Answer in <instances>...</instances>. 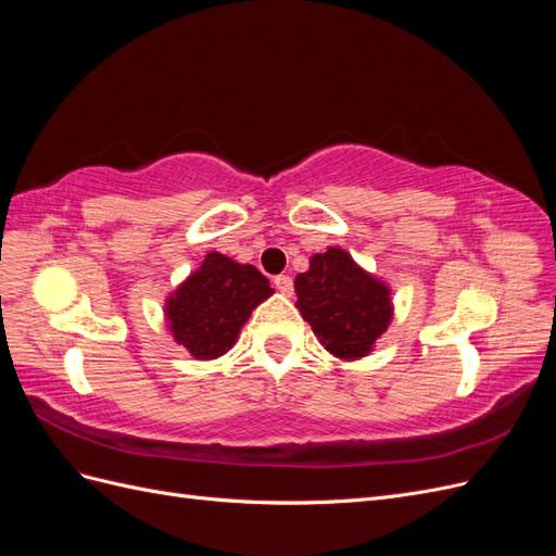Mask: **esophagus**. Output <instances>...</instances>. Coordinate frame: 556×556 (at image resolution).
I'll list each match as a JSON object with an SVG mask.
<instances>
[{"label": "esophagus", "instance_id": "esophagus-1", "mask_svg": "<svg viewBox=\"0 0 556 556\" xmlns=\"http://www.w3.org/2000/svg\"><path fill=\"white\" fill-rule=\"evenodd\" d=\"M274 285H276V290L280 294H285V296H292L294 294V282H292L290 276H276Z\"/></svg>", "mask_w": 556, "mask_h": 556}]
</instances>
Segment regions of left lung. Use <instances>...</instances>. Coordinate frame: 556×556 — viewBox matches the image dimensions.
I'll return each instance as SVG.
<instances>
[{
  "label": "left lung",
  "instance_id": "8db88e82",
  "mask_svg": "<svg viewBox=\"0 0 556 556\" xmlns=\"http://www.w3.org/2000/svg\"><path fill=\"white\" fill-rule=\"evenodd\" d=\"M296 308L329 355L355 362L371 355L392 323V290L368 274L343 248L311 257L294 280Z\"/></svg>",
  "mask_w": 556,
  "mask_h": 556
}]
</instances>
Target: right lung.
<instances>
[{
  "mask_svg": "<svg viewBox=\"0 0 556 556\" xmlns=\"http://www.w3.org/2000/svg\"><path fill=\"white\" fill-rule=\"evenodd\" d=\"M271 294L274 288L255 266L208 252L197 271L166 296L164 319L178 345L194 359L208 362L231 350L252 311Z\"/></svg>",
  "mask_w": 556,
  "mask_h": 556,
  "instance_id": "1",
  "label": "right lung"
}]
</instances>
